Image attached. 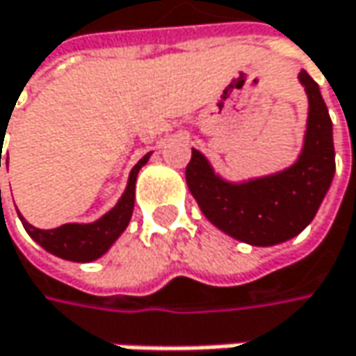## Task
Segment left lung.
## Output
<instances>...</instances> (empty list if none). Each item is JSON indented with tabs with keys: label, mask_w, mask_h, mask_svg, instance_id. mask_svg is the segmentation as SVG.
<instances>
[{
	"label": "left lung",
	"mask_w": 356,
	"mask_h": 356,
	"mask_svg": "<svg viewBox=\"0 0 356 356\" xmlns=\"http://www.w3.org/2000/svg\"><path fill=\"white\" fill-rule=\"evenodd\" d=\"M298 79L307 95V122L302 150L289 167L228 181L191 148L185 169L187 187L202 213L218 230L250 246H273L298 236L314 220L337 171L332 120L320 87L304 69Z\"/></svg>",
	"instance_id": "1"
}]
</instances>
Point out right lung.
<instances>
[{
    "mask_svg": "<svg viewBox=\"0 0 356 356\" xmlns=\"http://www.w3.org/2000/svg\"><path fill=\"white\" fill-rule=\"evenodd\" d=\"M148 159H150V152L145 154L132 167V171L128 175L126 189L120 195L118 204L108 213L97 218L95 222H89V224L71 222V224H63V226L52 228V230H40V228L28 224L26 218L17 211L26 232L30 234L32 241H36L44 250H49L50 254L60 257L65 261L91 263V261L99 259L102 254H106L112 248L113 243L122 236V232L130 224V218H132V211H134L136 177H138V171L148 163Z\"/></svg>",
    "mask_w": 356,
    "mask_h": 356,
    "instance_id": "1",
    "label": "right lung"
}]
</instances>
